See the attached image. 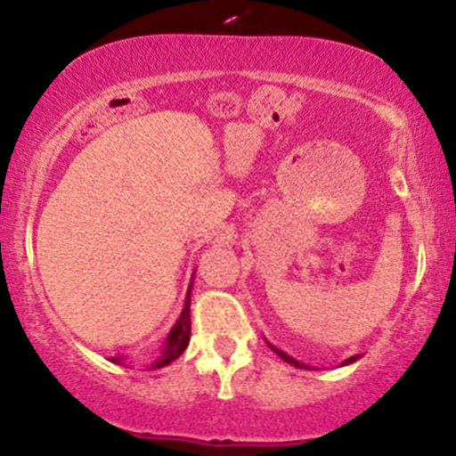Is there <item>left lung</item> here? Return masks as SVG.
I'll return each instance as SVG.
<instances>
[{
	"label": "left lung",
	"mask_w": 456,
	"mask_h": 456,
	"mask_svg": "<svg viewBox=\"0 0 456 456\" xmlns=\"http://www.w3.org/2000/svg\"><path fill=\"white\" fill-rule=\"evenodd\" d=\"M268 345H271V343H268ZM271 349H273V352H275V354H277V356H280V358H281V361H286V362H289V365H292V367H299V369H308V365H304V362L295 361V358H292V356H289V354H286V352H281V349L273 347V345H271ZM354 361H358V356H352V358H347V361H345V362H341V365H352V362H354Z\"/></svg>",
	"instance_id": "1"
}]
</instances>
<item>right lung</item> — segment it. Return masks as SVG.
<instances>
[{"instance_id":"add662e5","label":"right lung","mask_w":456,"mask_h":456,"mask_svg":"<svg viewBox=\"0 0 456 456\" xmlns=\"http://www.w3.org/2000/svg\"><path fill=\"white\" fill-rule=\"evenodd\" d=\"M190 295H191V281H190L188 295H185V304H183V310H181V316H179V319H176V323L172 325V330H170V334H167L164 347H161L159 358H157V361L152 362L151 369H161V367L170 365V362H175L176 358H179L181 354L185 352V347H188L190 332H191ZM109 361L115 362V365H122L124 356H111V358H109Z\"/></svg>"}]
</instances>
